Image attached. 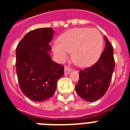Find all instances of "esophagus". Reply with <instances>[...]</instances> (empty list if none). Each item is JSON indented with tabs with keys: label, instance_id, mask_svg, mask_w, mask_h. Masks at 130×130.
<instances>
[{
	"label": "esophagus",
	"instance_id": "obj_1",
	"mask_svg": "<svg viewBox=\"0 0 130 130\" xmlns=\"http://www.w3.org/2000/svg\"><path fill=\"white\" fill-rule=\"evenodd\" d=\"M65 74H68V73H70V71H71V68L68 66H65Z\"/></svg>",
	"mask_w": 130,
	"mask_h": 130
}]
</instances>
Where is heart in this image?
<instances>
[{
    "label": "heart",
    "instance_id": "b5f03b06",
    "mask_svg": "<svg viewBox=\"0 0 130 130\" xmlns=\"http://www.w3.org/2000/svg\"><path fill=\"white\" fill-rule=\"evenodd\" d=\"M103 38L97 29L88 27L73 28L62 34L59 42L53 45V50L57 59L63 61L71 52V59L77 66L87 67L93 65L101 56Z\"/></svg>",
    "mask_w": 130,
    "mask_h": 130
}]
</instances>
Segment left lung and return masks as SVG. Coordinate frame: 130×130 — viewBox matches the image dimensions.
Instances as JSON below:
<instances>
[{
  "mask_svg": "<svg viewBox=\"0 0 130 130\" xmlns=\"http://www.w3.org/2000/svg\"><path fill=\"white\" fill-rule=\"evenodd\" d=\"M105 50L97 62L91 67L80 70L75 91L82 99L94 102L105 94L109 88L115 69L113 48L107 37Z\"/></svg>",
  "mask_w": 130,
  "mask_h": 130,
  "instance_id": "8db88e82",
  "label": "left lung"
}]
</instances>
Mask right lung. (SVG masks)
Here are the masks:
<instances>
[{
	"label": "right lung",
	"instance_id": "add662e5",
	"mask_svg": "<svg viewBox=\"0 0 130 130\" xmlns=\"http://www.w3.org/2000/svg\"><path fill=\"white\" fill-rule=\"evenodd\" d=\"M54 31L51 27L29 31L16 48V71L19 85L32 101L43 102L55 92L64 67L52 61L48 51Z\"/></svg>",
	"mask_w": 130,
	"mask_h": 130
}]
</instances>
